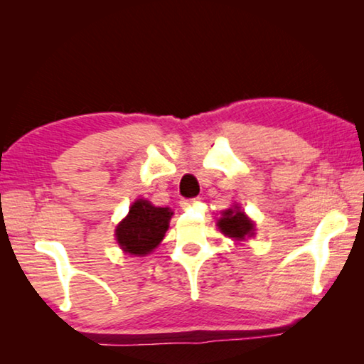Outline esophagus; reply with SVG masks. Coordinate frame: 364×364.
<instances>
[{
    "label": "esophagus",
    "instance_id": "34e87169",
    "mask_svg": "<svg viewBox=\"0 0 364 364\" xmlns=\"http://www.w3.org/2000/svg\"><path fill=\"white\" fill-rule=\"evenodd\" d=\"M196 199H181L180 200V204H181V207H191L193 204H196Z\"/></svg>",
    "mask_w": 364,
    "mask_h": 364
}]
</instances>
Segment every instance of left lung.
Wrapping results in <instances>:
<instances>
[{"label": "left lung", "instance_id": "1", "mask_svg": "<svg viewBox=\"0 0 364 364\" xmlns=\"http://www.w3.org/2000/svg\"><path fill=\"white\" fill-rule=\"evenodd\" d=\"M220 231L237 241H242L245 236H252L254 234V223L245 217V213L239 210V207L228 208L223 213V217L218 220Z\"/></svg>", "mask_w": 364, "mask_h": 364}]
</instances>
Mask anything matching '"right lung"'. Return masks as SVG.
<instances>
[{
	"label": "right lung",
	"mask_w": 364,
	"mask_h": 364,
	"mask_svg": "<svg viewBox=\"0 0 364 364\" xmlns=\"http://www.w3.org/2000/svg\"><path fill=\"white\" fill-rule=\"evenodd\" d=\"M171 215L167 207H154L147 200H136L127 218L117 226V242L130 255L149 254L164 239Z\"/></svg>",
	"instance_id": "right-lung-1"
}]
</instances>
